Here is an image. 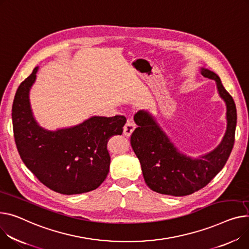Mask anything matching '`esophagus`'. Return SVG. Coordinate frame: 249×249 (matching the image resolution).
Instances as JSON below:
<instances>
[{
	"label": "esophagus",
	"mask_w": 249,
	"mask_h": 249,
	"mask_svg": "<svg viewBox=\"0 0 249 249\" xmlns=\"http://www.w3.org/2000/svg\"><path fill=\"white\" fill-rule=\"evenodd\" d=\"M134 130H135V124L130 122V121H128V122L125 124L124 128H123V133H124L125 136L129 137V136L132 134V132H133Z\"/></svg>",
	"instance_id": "esophagus-1"
}]
</instances>
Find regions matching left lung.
<instances>
[{
    "label": "left lung",
    "instance_id": "1",
    "mask_svg": "<svg viewBox=\"0 0 249 249\" xmlns=\"http://www.w3.org/2000/svg\"><path fill=\"white\" fill-rule=\"evenodd\" d=\"M201 74L216 82L226 104L227 129L221 143L211 152L191 158L179 152L168 136L147 111L134 116L138 127L131 135V146L138 157L143 177L151 190L166 195L185 196L200 190L224 167L234 145L236 106L214 72L201 68Z\"/></svg>",
    "mask_w": 249,
    "mask_h": 249
}]
</instances>
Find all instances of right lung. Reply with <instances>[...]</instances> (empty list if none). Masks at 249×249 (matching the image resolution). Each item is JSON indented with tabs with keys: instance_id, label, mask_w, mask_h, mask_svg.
<instances>
[{
	"instance_id": "1",
	"label": "right lung",
	"mask_w": 249,
	"mask_h": 249,
	"mask_svg": "<svg viewBox=\"0 0 249 249\" xmlns=\"http://www.w3.org/2000/svg\"><path fill=\"white\" fill-rule=\"evenodd\" d=\"M38 67L17 90L12 120L17 149L27 168L51 190L73 195L92 191L106 179L110 166L107 142L121 135L124 116H93L74 127L49 131L33 116L29 92Z\"/></svg>"
}]
</instances>
